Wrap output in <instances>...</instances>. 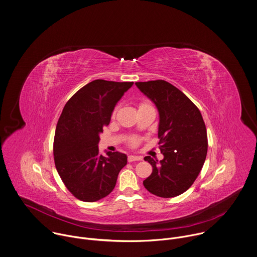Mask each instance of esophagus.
Segmentation results:
<instances>
[{"label": "esophagus", "mask_w": 257, "mask_h": 257, "mask_svg": "<svg viewBox=\"0 0 257 257\" xmlns=\"http://www.w3.org/2000/svg\"><path fill=\"white\" fill-rule=\"evenodd\" d=\"M142 160L141 156H137V155H129L128 156V161L129 162H133V161H139Z\"/></svg>", "instance_id": "obj_1"}]
</instances>
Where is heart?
<instances>
[{"label": "heart", "instance_id": "heart-1", "mask_svg": "<svg viewBox=\"0 0 257 257\" xmlns=\"http://www.w3.org/2000/svg\"><path fill=\"white\" fill-rule=\"evenodd\" d=\"M142 106H149V105H148V104H146V103H143V104H141V105H140V107H142ZM137 141H138V139H137L136 137H133V138H131V139H130L131 144H136V143H137Z\"/></svg>", "mask_w": 257, "mask_h": 257}]
</instances>
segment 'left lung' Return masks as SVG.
I'll use <instances>...</instances> for the list:
<instances>
[{
	"instance_id": "8db88e82",
	"label": "left lung",
	"mask_w": 257,
	"mask_h": 257,
	"mask_svg": "<svg viewBox=\"0 0 257 257\" xmlns=\"http://www.w3.org/2000/svg\"><path fill=\"white\" fill-rule=\"evenodd\" d=\"M135 84L157 108L158 144L163 154L160 161L144 157L153 170L143 185L157 197H177L194 184L206 160L205 122L196 105L172 83L158 79Z\"/></svg>"
}]
</instances>
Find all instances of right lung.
Segmentation results:
<instances>
[{
    "mask_svg": "<svg viewBox=\"0 0 257 257\" xmlns=\"http://www.w3.org/2000/svg\"><path fill=\"white\" fill-rule=\"evenodd\" d=\"M133 82L96 79L85 84L65 104L55 129L53 155L57 173L78 200L96 202L115 188L127 155L99 153L100 134Z\"/></svg>",
    "mask_w": 257,
    "mask_h": 257,
    "instance_id": "right-lung-1",
    "label": "right lung"
}]
</instances>
